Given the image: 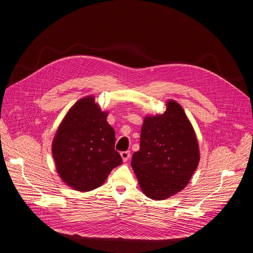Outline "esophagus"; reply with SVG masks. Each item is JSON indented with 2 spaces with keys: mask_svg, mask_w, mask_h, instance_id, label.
Returning <instances> with one entry per match:
<instances>
[{
  "mask_svg": "<svg viewBox=\"0 0 253 253\" xmlns=\"http://www.w3.org/2000/svg\"><path fill=\"white\" fill-rule=\"evenodd\" d=\"M123 162H126L130 158V151H123L120 153Z\"/></svg>",
  "mask_w": 253,
  "mask_h": 253,
  "instance_id": "esophagus-1",
  "label": "esophagus"
}]
</instances>
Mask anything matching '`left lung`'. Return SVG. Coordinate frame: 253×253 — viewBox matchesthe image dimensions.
<instances>
[{
  "label": "left lung",
  "mask_w": 253,
  "mask_h": 253,
  "mask_svg": "<svg viewBox=\"0 0 253 253\" xmlns=\"http://www.w3.org/2000/svg\"><path fill=\"white\" fill-rule=\"evenodd\" d=\"M199 161L194 129L178 103L170 100L163 114L144 118L131 165L145 196L164 200L181 191Z\"/></svg>",
  "instance_id": "8db88e82"
}]
</instances>
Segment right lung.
<instances>
[{
    "label": "right lung",
    "instance_id": "1",
    "mask_svg": "<svg viewBox=\"0 0 253 253\" xmlns=\"http://www.w3.org/2000/svg\"><path fill=\"white\" fill-rule=\"evenodd\" d=\"M93 96L78 101L58 127L52 154L62 180L78 191L101 186L122 164L114 149L115 133Z\"/></svg>",
    "mask_w": 253,
    "mask_h": 253
}]
</instances>
